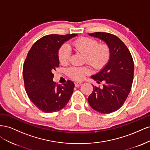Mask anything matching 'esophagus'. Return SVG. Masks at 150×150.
I'll list each match as a JSON object with an SVG mask.
<instances>
[{
    "instance_id": "esophagus-1",
    "label": "esophagus",
    "mask_w": 150,
    "mask_h": 150,
    "mask_svg": "<svg viewBox=\"0 0 150 150\" xmlns=\"http://www.w3.org/2000/svg\"><path fill=\"white\" fill-rule=\"evenodd\" d=\"M74 85L76 87H79V86H80L81 85V82H75Z\"/></svg>"
}]
</instances>
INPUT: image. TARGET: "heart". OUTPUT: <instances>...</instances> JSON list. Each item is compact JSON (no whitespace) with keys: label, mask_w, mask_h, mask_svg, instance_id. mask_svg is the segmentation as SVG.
I'll list each match as a JSON object with an SVG mask.
<instances>
[{"label":"heart","mask_w":150,"mask_h":150,"mask_svg":"<svg viewBox=\"0 0 150 150\" xmlns=\"http://www.w3.org/2000/svg\"><path fill=\"white\" fill-rule=\"evenodd\" d=\"M74 49L85 56L86 62L94 69H99L105 65L110 59L111 51L110 46L106 43L98 44L96 40L81 38L72 42ZM71 49L67 44H63L58 51L59 60L62 64L69 61ZM90 72L87 67L72 66L66 69V73L70 78L75 80L82 79L85 74Z\"/></svg>","instance_id":"b5f03b06"}]
</instances>
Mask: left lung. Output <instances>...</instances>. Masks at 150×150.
Returning <instances> with one entry per match:
<instances>
[{
  "instance_id": "1",
  "label": "left lung",
  "mask_w": 150,
  "mask_h": 150,
  "mask_svg": "<svg viewBox=\"0 0 150 150\" xmlns=\"http://www.w3.org/2000/svg\"><path fill=\"white\" fill-rule=\"evenodd\" d=\"M101 39L110 48L111 55L107 64L96 74L91 76L101 87L93 85V93L88 101L93 110L109 114L120 109L128 97L133 84L134 62L126 45L117 36L107 33L88 34Z\"/></svg>"
}]
</instances>
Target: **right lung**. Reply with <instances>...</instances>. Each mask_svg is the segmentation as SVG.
I'll return each instance as SVG.
<instances>
[{
	"label": "right lung",
	"instance_id": "add662e5",
	"mask_svg": "<svg viewBox=\"0 0 150 150\" xmlns=\"http://www.w3.org/2000/svg\"><path fill=\"white\" fill-rule=\"evenodd\" d=\"M76 35L44 36L34 44L27 56L22 71L25 91L34 105L44 112H56L64 108L73 93L72 81L58 85L52 80V72L59 65V49Z\"/></svg>",
	"mask_w": 150,
	"mask_h": 150
}]
</instances>
